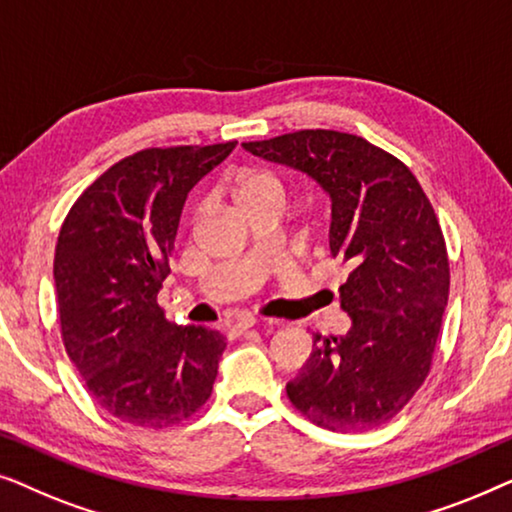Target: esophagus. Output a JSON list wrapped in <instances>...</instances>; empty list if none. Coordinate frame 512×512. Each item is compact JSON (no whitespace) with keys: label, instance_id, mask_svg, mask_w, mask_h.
Wrapping results in <instances>:
<instances>
[{"label":"esophagus","instance_id":"esophagus-1","mask_svg":"<svg viewBox=\"0 0 512 512\" xmlns=\"http://www.w3.org/2000/svg\"><path fill=\"white\" fill-rule=\"evenodd\" d=\"M258 324V319L254 317V314H244V317H240L233 324V331L235 333H244L247 331V328H251V326H256Z\"/></svg>","mask_w":512,"mask_h":512}]
</instances>
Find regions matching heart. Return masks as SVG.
Masks as SVG:
<instances>
[{"instance_id":"1","label":"heart","mask_w":512,"mask_h":512,"mask_svg":"<svg viewBox=\"0 0 512 512\" xmlns=\"http://www.w3.org/2000/svg\"><path fill=\"white\" fill-rule=\"evenodd\" d=\"M230 188L244 212L272 200H286V184L275 170L268 167H244L230 177Z\"/></svg>"}]
</instances>
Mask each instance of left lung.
<instances>
[{
	"label": "left lung",
	"mask_w": 512,
	"mask_h": 512,
	"mask_svg": "<svg viewBox=\"0 0 512 512\" xmlns=\"http://www.w3.org/2000/svg\"><path fill=\"white\" fill-rule=\"evenodd\" d=\"M244 149L305 172L331 195V254L349 265L340 305L352 328L314 335L286 384L328 431H368L401 412L431 370L450 293L443 230L415 174L363 137L298 130Z\"/></svg>",
	"instance_id": "1"
}]
</instances>
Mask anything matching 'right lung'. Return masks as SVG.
Segmentation results:
<instances>
[{"label": "right lung", "mask_w": 512, "mask_h": 512, "mask_svg": "<svg viewBox=\"0 0 512 512\" xmlns=\"http://www.w3.org/2000/svg\"><path fill=\"white\" fill-rule=\"evenodd\" d=\"M237 142L144 149L79 195L55 244L69 359L109 415L163 429L195 415L226 349L221 333L174 326L158 305L186 195Z\"/></svg>", "instance_id": "right-lung-1"}]
</instances>
